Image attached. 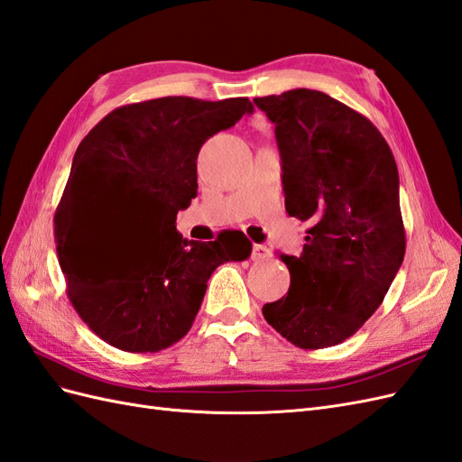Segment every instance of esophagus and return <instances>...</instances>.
I'll return each mask as SVG.
<instances>
[{
  "instance_id": "esophagus-1",
  "label": "esophagus",
  "mask_w": 462,
  "mask_h": 462,
  "mask_svg": "<svg viewBox=\"0 0 462 462\" xmlns=\"http://www.w3.org/2000/svg\"><path fill=\"white\" fill-rule=\"evenodd\" d=\"M270 256H272V253H270L268 246H264V245H254L253 246V260L262 262V260H268Z\"/></svg>"
}]
</instances>
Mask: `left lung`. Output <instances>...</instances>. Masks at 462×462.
I'll list each match as a JSON object with an SVG mask.
<instances>
[{
  "mask_svg": "<svg viewBox=\"0 0 462 462\" xmlns=\"http://www.w3.org/2000/svg\"><path fill=\"white\" fill-rule=\"evenodd\" d=\"M254 105L276 124L285 211L309 223L301 256L280 254L288 295L262 315L297 347H330L375 313L404 260L394 157L364 115L327 93L291 89Z\"/></svg>",
  "mask_w": 462,
  "mask_h": 462,
  "instance_id": "left-lung-1",
  "label": "left lung"
}]
</instances>
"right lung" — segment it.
<instances>
[{
    "mask_svg": "<svg viewBox=\"0 0 462 462\" xmlns=\"http://www.w3.org/2000/svg\"><path fill=\"white\" fill-rule=\"evenodd\" d=\"M251 112L246 97H161L115 108L79 143L54 216L56 253L73 309L106 344L153 354L179 342L214 270L251 256L241 231L209 243L177 231L198 194L200 147Z\"/></svg>",
    "mask_w": 462,
    "mask_h": 462,
    "instance_id": "add662e5",
    "label": "right lung"
}]
</instances>
